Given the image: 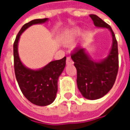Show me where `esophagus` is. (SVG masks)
Segmentation results:
<instances>
[{
	"label": "esophagus",
	"mask_w": 130,
	"mask_h": 130,
	"mask_svg": "<svg viewBox=\"0 0 130 130\" xmlns=\"http://www.w3.org/2000/svg\"><path fill=\"white\" fill-rule=\"evenodd\" d=\"M66 63H67V65H72L74 62L70 57H68L67 60H66Z\"/></svg>",
	"instance_id": "esophagus-1"
}]
</instances>
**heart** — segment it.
Returning <instances> with one entry per match:
<instances>
[{
    "label": "heart",
    "instance_id": "heart-1",
    "mask_svg": "<svg viewBox=\"0 0 130 130\" xmlns=\"http://www.w3.org/2000/svg\"><path fill=\"white\" fill-rule=\"evenodd\" d=\"M83 30L80 28H74L68 30L62 36V42L67 45H71L82 35Z\"/></svg>",
    "mask_w": 130,
    "mask_h": 130
}]
</instances>
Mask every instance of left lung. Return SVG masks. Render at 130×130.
Returning <instances> with one entry per match:
<instances>
[{
    "label": "left lung",
    "mask_w": 130,
    "mask_h": 130,
    "mask_svg": "<svg viewBox=\"0 0 130 130\" xmlns=\"http://www.w3.org/2000/svg\"><path fill=\"white\" fill-rule=\"evenodd\" d=\"M97 28H107L112 37L111 47L105 58L95 60L84 47H78L71 55L77 71V86L84 98L95 100L111 89L118 70V43L111 28L99 17L90 14Z\"/></svg>",
    "instance_id": "1"
}]
</instances>
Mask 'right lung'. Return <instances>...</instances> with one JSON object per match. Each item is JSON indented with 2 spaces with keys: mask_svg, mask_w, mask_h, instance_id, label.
Segmentation results:
<instances>
[{
  "mask_svg": "<svg viewBox=\"0 0 130 130\" xmlns=\"http://www.w3.org/2000/svg\"><path fill=\"white\" fill-rule=\"evenodd\" d=\"M48 18L34 19L24 25L14 43V63L16 79L19 88L27 100L40 106L53 103L58 91V80L66 65V57L48 62L43 68L33 70L27 68L19 58L18 45L21 34L35 24H44Z\"/></svg>",
  "mask_w": 130,
  "mask_h": 130,
  "instance_id": "right-lung-1",
  "label": "right lung"
}]
</instances>
